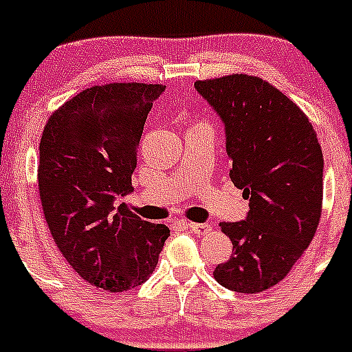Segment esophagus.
Wrapping results in <instances>:
<instances>
[{"instance_id": "esophagus-1", "label": "esophagus", "mask_w": 352, "mask_h": 352, "mask_svg": "<svg viewBox=\"0 0 352 352\" xmlns=\"http://www.w3.org/2000/svg\"><path fill=\"white\" fill-rule=\"evenodd\" d=\"M187 228L191 229V231L195 232V234H198V236L199 234H206V232L212 229V228H210V224H192V222H191V224H187Z\"/></svg>"}]
</instances>
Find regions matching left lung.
<instances>
[{
    "label": "left lung",
    "mask_w": 352,
    "mask_h": 352,
    "mask_svg": "<svg viewBox=\"0 0 352 352\" xmlns=\"http://www.w3.org/2000/svg\"><path fill=\"white\" fill-rule=\"evenodd\" d=\"M226 126L229 177L250 201L245 221L222 222L232 241L215 280L238 294L280 283L313 241L323 205V153L309 118L257 76L196 81Z\"/></svg>",
    "instance_id": "left-lung-1"
}]
</instances>
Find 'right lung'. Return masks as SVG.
Returning a JSON list of instances; mask_svg holds the SVG:
<instances>
[{
  "label": "right lung",
  "mask_w": 352,
  "mask_h": 352,
  "mask_svg": "<svg viewBox=\"0 0 352 352\" xmlns=\"http://www.w3.org/2000/svg\"><path fill=\"white\" fill-rule=\"evenodd\" d=\"M163 85L109 83L80 91L48 120L38 184L54 241L87 283L126 292L153 274L170 236L116 198L133 191L137 147Z\"/></svg>",
  "instance_id": "add662e5"
}]
</instances>
